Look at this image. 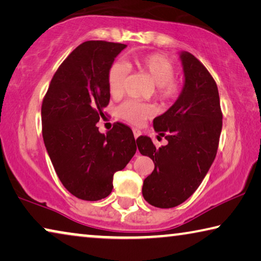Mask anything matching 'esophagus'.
Instances as JSON below:
<instances>
[{"label":"esophagus","mask_w":261,"mask_h":261,"mask_svg":"<svg viewBox=\"0 0 261 261\" xmlns=\"http://www.w3.org/2000/svg\"><path fill=\"white\" fill-rule=\"evenodd\" d=\"M140 135H142V132H140L139 130H137V129H134V136H135V139H137Z\"/></svg>","instance_id":"obj_1"}]
</instances>
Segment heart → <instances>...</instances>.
I'll use <instances>...</instances> for the list:
<instances>
[{
  "instance_id": "1",
  "label": "heart",
  "mask_w": 261,
  "mask_h": 261,
  "mask_svg": "<svg viewBox=\"0 0 261 261\" xmlns=\"http://www.w3.org/2000/svg\"><path fill=\"white\" fill-rule=\"evenodd\" d=\"M135 64L146 73L153 84L156 86V96L160 101L167 102L177 96L180 92V82L174 79L175 66L166 56L160 53L136 58ZM127 76V67L122 61H115L111 64L107 75L108 89L111 96L117 97L123 93L124 85ZM116 115L132 125H140L146 118L152 115L150 106L134 100L122 103L116 109Z\"/></svg>"
}]
</instances>
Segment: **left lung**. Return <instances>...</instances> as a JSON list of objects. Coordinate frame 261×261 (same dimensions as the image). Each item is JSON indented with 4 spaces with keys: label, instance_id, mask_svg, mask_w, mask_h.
<instances>
[{
    "label": "left lung",
    "instance_id": "8db88e82",
    "mask_svg": "<svg viewBox=\"0 0 261 261\" xmlns=\"http://www.w3.org/2000/svg\"><path fill=\"white\" fill-rule=\"evenodd\" d=\"M180 60L184 88L174 105L153 121L168 143L156 148L146 136L136 140L139 152L154 163L143 196L156 208H173L193 195L214 163L222 131L216 82L192 53L181 52Z\"/></svg>",
    "mask_w": 261,
    "mask_h": 261
}]
</instances>
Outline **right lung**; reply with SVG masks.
Instances as JSON below:
<instances>
[{
    "label": "right lung",
    "instance_id": "1",
    "mask_svg": "<svg viewBox=\"0 0 261 261\" xmlns=\"http://www.w3.org/2000/svg\"><path fill=\"white\" fill-rule=\"evenodd\" d=\"M126 45L85 41L60 65L41 105L45 147L64 187L85 201L113 190L114 174L135 155L132 130L122 123L101 134L96 126L109 105L107 75Z\"/></svg>",
    "mask_w": 261,
    "mask_h": 261
}]
</instances>
